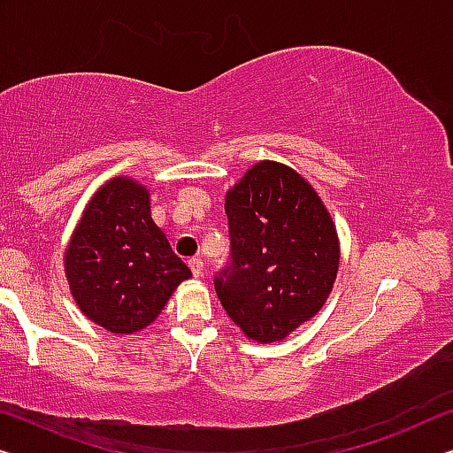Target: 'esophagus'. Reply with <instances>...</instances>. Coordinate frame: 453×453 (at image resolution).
I'll return each mask as SVG.
<instances>
[{"instance_id": "esophagus-1", "label": "esophagus", "mask_w": 453, "mask_h": 453, "mask_svg": "<svg viewBox=\"0 0 453 453\" xmlns=\"http://www.w3.org/2000/svg\"><path fill=\"white\" fill-rule=\"evenodd\" d=\"M188 266H191V270H193V274H195V276H203V260L197 258V256H195V258L188 260Z\"/></svg>"}]
</instances>
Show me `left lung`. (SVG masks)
<instances>
[{
  "mask_svg": "<svg viewBox=\"0 0 453 453\" xmlns=\"http://www.w3.org/2000/svg\"><path fill=\"white\" fill-rule=\"evenodd\" d=\"M229 260L215 293L250 340L279 342L319 311L340 246L327 209L293 168L258 162L227 193Z\"/></svg>",
  "mask_w": 453,
  "mask_h": 453,
  "instance_id": "8db88e82",
  "label": "left lung"
}]
</instances>
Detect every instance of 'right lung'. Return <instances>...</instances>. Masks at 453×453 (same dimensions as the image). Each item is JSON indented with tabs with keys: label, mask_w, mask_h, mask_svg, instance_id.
Returning <instances> with one entry per match:
<instances>
[{
	"label": "right lung",
	"mask_w": 453,
	"mask_h": 453,
	"mask_svg": "<svg viewBox=\"0 0 453 453\" xmlns=\"http://www.w3.org/2000/svg\"><path fill=\"white\" fill-rule=\"evenodd\" d=\"M87 317L113 334L150 326L191 270L154 224L148 191L118 177L93 195L65 256Z\"/></svg>",
	"instance_id": "add662e5"
}]
</instances>
